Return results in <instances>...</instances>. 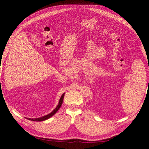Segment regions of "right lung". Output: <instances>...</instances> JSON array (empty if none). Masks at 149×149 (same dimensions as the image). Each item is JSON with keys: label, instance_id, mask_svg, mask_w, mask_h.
<instances>
[{"label": "right lung", "instance_id": "right-lung-1", "mask_svg": "<svg viewBox=\"0 0 149 149\" xmlns=\"http://www.w3.org/2000/svg\"><path fill=\"white\" fill-rule=\"evenodd\" d=\"M64 96H65V93H63L62 95H61V98H60L59 101V103H58V105L57 106V107H56V108L54 109L50 113L48 114V115H47L45 116H43L42 117H40V118H27V119H29L30 120H32V121L40 122V121H43V120H47V119L50 118V117L54 115V114L59 110V109L60 108V107H61V104H62L63 101V98H64Z\"/></svg>", "mask_w": 149, "mask_h": 149}]
</instances>
